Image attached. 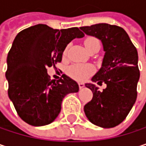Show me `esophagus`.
<instances>
[{"mask_svg": "<svg viewBox=\"0 0 146 146\" xmlns=\"http://www.w3.org/2000/svg\"><path fill=\"white\" fill-rule=\"evenodd\" d=\"M78 86H79V88H83L84 87V83H78Z\"/></svg>", "mask_w": 146, "mask_h": 146, "instance_id": "obj_1", "label": "esophagus"}]
</instances>
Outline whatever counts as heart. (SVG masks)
Instances as JSON below:
<instances>
[{
	"instance_id": "obj_1",
	"label": "heart",
	"mask_w": 146,
	"mask_h": 146,
	"mask_svg": "<svg viewBox=\"0 0 146 146\" xmlns=\"http://www.w3.org/2000/svg\"><path fill=\"white\" fill-rule=\"evenodd\" d=\"M84 45L86 48L90 51L94 46H100V41L94 37V36H88L84 40ZM68 46H66V48L63 51V55L66 56L68 53ZM68 72L73 76V78H77L78 80H85L87 79L89 75L94 72V68L90 64H82V63H75L69 67Z\"/></svg>"
}]
</instances>
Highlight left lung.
Wrapping results in <instances>:
<instances>
[{
    "mask_svg": "<svg viewBox=\"0 0 146 146\" xmlns=\"http://www.w3.org/2000/svg\"><path fill=\"white\" fill-rule=\"evenodd\" d=\"M80 29L99 38L105 52L102 66L92 81L99 85L104 83L107 87L100 91L93 84H85L92 90L93 99L85 104L84 113L95 125L115 127L124 121L136 101L139 78L137 50L120 27L99 23Z\"/></svg>",
    "mask_w": 146,
    "mask_h": 146,
    "instance_id": "8db88e82",
    "label": "left lung"
}]
</instances>
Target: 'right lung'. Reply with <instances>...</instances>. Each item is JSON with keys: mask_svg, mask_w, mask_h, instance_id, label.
Masks as SVG:
<instances>
[{"mask_svg": "<svg viewBox=\"0 0 146 146\" xmlns=\"http://www.w3.org/2000/svg\"><path fill=\"white\" fill-rule=\"evenodd\" d=\"M84 36L78 27L58 30L37 24L15 37L7 59L8 96L26 123L51 124L59 114L63 98L78 92V84L65 74L51 81L46 68L60 62L67 45Z\"/></svg>", "mask_w": 146, "mask_h": 146, "instance_id": "1", "label": "right lung"}]
</instances>
